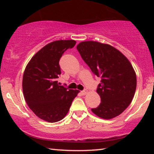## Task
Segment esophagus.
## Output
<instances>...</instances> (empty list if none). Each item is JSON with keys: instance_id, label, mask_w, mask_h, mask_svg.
<instances>
[{"instance_id": "34e87169", "label": "esophagus", "mask_w": 154, "mask_h": 154, "mask_svg": "<svg viewBox=\"0 0 154 154\" xmlns=\"http://www.w3.org/2000/svg\"><path fill=\"white\" fill-rule=\"evenodd\" d=\"M88 93V90H83V91H81V94L82 95H85Z\"/></svg>"}]
</instances>
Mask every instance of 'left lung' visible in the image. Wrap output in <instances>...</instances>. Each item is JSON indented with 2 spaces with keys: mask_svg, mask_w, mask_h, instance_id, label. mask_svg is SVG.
Segmentation results:
<instances>
[{
  "mask_svg": "<svg viewBox=\"0 0 154 154\" xmlns=\"http://www.w3.org/2000/svg\"><path fill=\"white\" fill-rule=\"evenodd\" d=\"M77 49L93 73L101 78L96 90L101 103L92 111L106 119L120 115L132 102L136 91L137 77L132 64L108 44L83 41Z\"/></svg>",
  "mask_w": 154,
  "mask_h": 154,
  "instance_id": "1",
  "label": "left lung"
}]
</instances>
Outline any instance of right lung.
I'll list each match as a JSON object with an SVG mask.
<instances>
[{
  "label": "right lung",
  "instance_id": "obj_1",
  "mask_svg": "<svg viewBox=\"0 0 154 154\" xmlns=\"http://www.w3.org/2000/svg\"><path fill=\"white\" fill-rule=\"evenodd\" d=\"M74 40H60L46 45L28 62L23 75L22 89L26 102L36 116L54 123L63 119L79 90L60 85V59Z\"/></svg>",
  "mask_w": 154,
  "mask_h": 154
}]
</instances>
